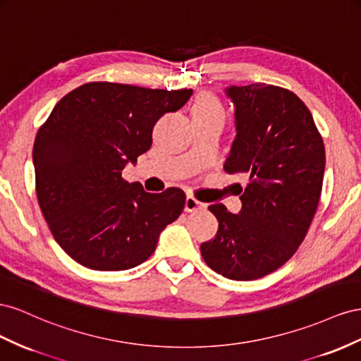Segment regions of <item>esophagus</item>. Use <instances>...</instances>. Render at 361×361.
Segmentation results:
<instances>
[{
  "label": "esophagus",
  "instance_id": "obj_1",
  "mask_svg": "<svg viewBox=\"0 0 361 361\" xmlns=\"http://www.w3.org/2000/svg\"><path fill=\"white\" fill-rule=\"evenodd\" d=\"M205 207H207V204L198 201L197 198L190 197V195L186 198V204H184V210L186 212H198V210H204Z\"/></svg>",
  "mask_w": 361,
  "mask_h": 361
}]
</instances>
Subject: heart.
Masks as SVG:
<instances>
[{
	"label": "heart",
	"mask_w": 361,
	"mask_h": 361,
	"mask_svg": "<svg viewBox=\"0 0 361 361\" xmlns=\"http://www.w3.org/2000/svg\"><path fill=\"white\" fill-rule=\"evenodd\" d=\"M192 116H225V111L219 99L214 95L202 94L195 101Z\"/></svg>",
	"instance_id": "b5f03b06"
}]
</instances>
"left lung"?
<instances>
[{"mask_svg":"<svg viewBox=\"0 0 361 361\" xmlns=\"http://www.w3.org/2000/svg\"><path fill=\"white\" fill-rule=\"evenodd\" d=\"M235 139L224 169L250 177L242 210H209L219 222L201 255L214 272L250 281L281 267L310 228L321 198L325 147L310 110L293 92L264 83L230 86Z\"/></svg>","mask_w":361,"mask_h":361,"instance_id":"obj_1","label":"left lung"}]
</instances>
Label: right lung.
Here are the masks:
<instances>
[{"instance_id":"1","label":"right lung","mask_w":361,"mask_h":361,"mask_svg":"<svg viewBox=\"0 0 361 361\" xmlns=\"http://www.w3.org/2000/svg\"><path fill=\"white\" fill-rule=\"evenodd\" d=\"M95 81L69 92L39 128L36 193L56 242L95 271H126L145 260L186 202L181 189L148 193L122 171L152 143V128L192 97Z\"/></svg>"}]
</instances>
